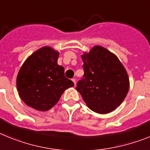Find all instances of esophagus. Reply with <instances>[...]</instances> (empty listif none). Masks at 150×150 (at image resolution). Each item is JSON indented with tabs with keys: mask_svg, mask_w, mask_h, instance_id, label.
Wrapping results in <instances>:
<instances>
[{
	"mask_svg": "<svg viewBox=\"0 0 150 150\" xmlns=\"http://www.w3.org/2000/svg\"><path fill=\"white\" fill-rule=\"evenodd\" d=\"M71 81H73V83H74V84H75V86L76 85V80H75V79H71Z\"/></svg>",
	"mask_w": 150,
	"mask_h": 150,
	"instance_id": "34e87169",
	"label": "esophagus"
}]
</instances>
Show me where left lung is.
I'll return each instance as SVG.
<instances>
[{
    "mask_svg": "<svg viewBox=\"0 0 150 150\" xmlns=\"http://www.w3.org/2000/svg\"><path fill=\"white\" fill-rule=\"evenodd\" d=\"M84 78L76 90L90 109L100 114L111 112L125 100L129 90L125 69L114 53L94 46L81 56Z\"/></svg>",
    "mask_w": 150,
    "mask_h": 150,
    "instance_id": "1",
    "label": "left lung"
}]
</instances>
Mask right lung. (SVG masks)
Here are the masks:
<instances>
[{
	"mask_svg": "<svg viewBox=\"0 0 150 150\" xmlns=\"http://www.w3.org/2000/svg\"><path fill=\"white\" fill-rule=\"evenodd\" d=\"M59 54L50 47H43L21 66L16 88L27 106L38 111H47L57 103L65 90L74 86L65 76L64 68L57 63Z\"/></svg>",
	"mask_w": 150,
	"mask_h": 150,
	"instance_id": "add662e5",
	"label": "right lung"
}]
</instances>
